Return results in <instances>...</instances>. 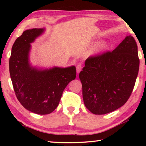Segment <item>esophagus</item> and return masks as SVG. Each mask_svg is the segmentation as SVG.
<instances>
[{
	"mask_svg": "<svg viewBox=\"0 0 146 146\" xmlns=\"http://www.w3.org/2000/svg\"><path fill=\"white\" fill-rule=\"evenodd\" d=\"M81 70H82V66H81V64H78L76 66V72H77V73L79 74Z\"/></svg>",
	"mask_w": 146,
	"mask_h": 146,
	"instance_id": "obj_1",
	"label": "esophagus"
}]
</instances>
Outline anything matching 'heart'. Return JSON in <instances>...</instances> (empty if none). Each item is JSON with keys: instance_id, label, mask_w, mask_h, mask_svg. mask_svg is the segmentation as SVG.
Listing matches in <instances>:
<instances>
[{"instance_id": "b5f03b06", "label": "heart", "mask_w": 146, "mask_h": 146, "mask_svg": "<svg viewBox=\"0 0 146 146\" xmlns=\"http://www.w3.org/2000/svg\"><path fill=\"white\" fill-rule=\"evenodd\" d=\"M108 47V44L106 42H101L98 43L96 47L94 53H98L100 52H102L106 48Z\"/></svg>"}]
</instances>
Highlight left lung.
I'll return each mask as SVG.
<instances>
[{
  "label": "left lung",
  "instance_id": "left-lung-1",
  "mask_svg": "<svg viewBox=\"0 0 146 146\" xmlns=\"http://www.w3.org/2000/svg\"><path fill=\"white\" fill-rule=\"evenodd\" d=\"M137 46L131 36L112 52L85 61L79 74L85 106L102 115L122 106L130 96L139 71Z\"/></svg>",
  "mask_w": 146,
  "mask_h": 146
}]
</instances>
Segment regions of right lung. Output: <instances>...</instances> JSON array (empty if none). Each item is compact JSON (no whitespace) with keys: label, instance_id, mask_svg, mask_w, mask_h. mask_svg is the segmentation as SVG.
I'll return each instance as SVG.
<instances>
[{"label":"right lung","instance_id":"obj_1","mask_svg":"<svg viewBox=\"0 0 146 146\" xmlns=\"http://www.w3.org/2000/svg\"><path fill=\"white\" fill-rule=\"evenodd\" d=\"M45 29L24 31L12 47L9 71L17 99L23 107L37 114H48L59 104L62 92L76 76L75 66L49 68L33 66L30 61L31 43Z\"/></svg>","mask_w":146,"mask_h":146}]
</instances>
